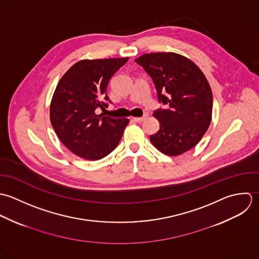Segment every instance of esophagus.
I'll return each mask as SVG.
<instances>
[{"mask_svg": "<svg viewBox=\"0 0 259 259\" xmlns=\"http://www.w3.org/2000/svg\"><path fill=\"white\" fill-rule=\"evenodd\" d=\"M147 118H148V114H145V115L142 116V117H133L132 119H133L134 121H136V122H142V121L146 120Z\"/></svg>", "mask_w": 259, "mask_h": 259, "instance_id": "1", "label": "esophagus"}]
</instances>
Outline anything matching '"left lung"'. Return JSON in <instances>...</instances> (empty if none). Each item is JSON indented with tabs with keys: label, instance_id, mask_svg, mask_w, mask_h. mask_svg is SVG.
I'll use <instances>...</instances> for the list:
<instances>
[{
	"label": "left lung",
	"instance_id": "obj_1",
	"mask_svg": "<svg viewBox=\"0 0 259 259\" xmlns=\"http://www.w3.org/2000/svg\"><path fill=\"white\" fill-rule=\"evenodd\" d=\"M135 62L152 78L158 101L168 105L167 109L154 111L160 129L150 136L152 144L169 156L180 155L195 147L212 116V91L202 71L176 53L144 54Z\"/></svg>",
	"mask_w": 259,
	"mask_h": 259
}]
</instances>
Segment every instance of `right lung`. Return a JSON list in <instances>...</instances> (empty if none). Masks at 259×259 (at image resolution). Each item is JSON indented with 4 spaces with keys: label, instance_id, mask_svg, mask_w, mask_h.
Masks as SVG:
<instances>
[{
    "label": "right lung",
    "instance_id": "right-lung-1",
    "mask_svg": "<svg viewBox=\"0 0 259 259\" xmlns=\"http://www.w3.org/2000/svg\"><path fill=\"white\" fill-rule=\"evenodd\" d=\"M128 59L81 60L60 79L50 105V120L58 138L74 154L99 160L119 144L129 120L97 112L108 106V83Z\"/></svg>",
    "mask_w": 259,
    "mask_h": 259
}]
</instances>
